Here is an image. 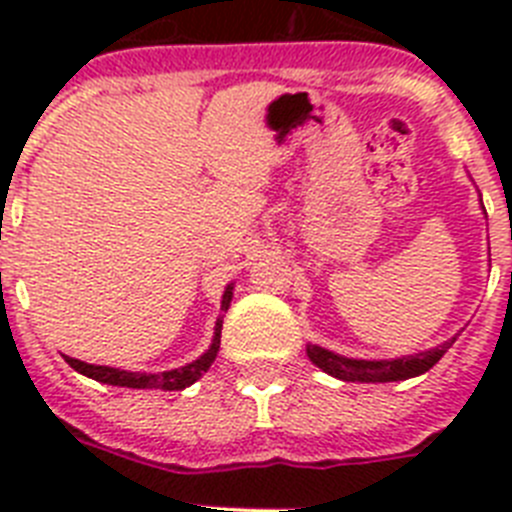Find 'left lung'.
Masks as SVG:
<instances>
[{"label":"left lung","mask_w":512,"mask_h":512,"mask_svg":"<svg viewBox=\"0 0 512 512\" xmlns=\"http://www.w3.org/2000/svg\"><path fill=\"white\" fill-rule=\"evenodd\" d=\"M456 336L443 341L441 346L431 351H420L413 356H402V359H382V361H364V359H348V356L333 354L328 348L312 346L307 343V356L315 366H320L330 377L343 379V382H400V379L418 377L425 374L431 366L438 364L446 351L454 346Z\"/></svg>","instance_id":"obj_1"}]
</instances>
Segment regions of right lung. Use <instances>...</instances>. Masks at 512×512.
<instances>
[{
	"label": "right lung",
	"instance_id": "right-lung-1",
	"mask_svg": "<svg viewBox=\"0 0 512 512\" xmlns=\"http://www.w3.org/2000/svg\"><path fill=\"white\" fill-rule=\"evenodd\" d=\"M230 297H233V287L228 284L223 295V310L230 307ZM220 330H223V320H217L215 323V336H212V346L207 348L205 354L200 356L192 364L182 366V369H171V372H161V374H143V372H125V369H115V366H97V364H87V361L71 359L66 356V361L71 364V369H76L79 374L89 379H97L102 384H115V387H133V390H184L189 384H194L202 374L210 369V364L215 361L217 351H220Z\"/></svg>",
	"mask_w": 512,
	"mask_h": 512
}]
</instances>
